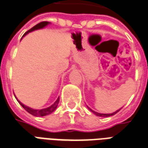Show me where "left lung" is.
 Here are the masks:
<instances>
[{
	"label": "left lung",
	"instance_id": "8db88e82",
	"mask_svg": "<svg viewBox=\"0 0 148 148\" xmlns=\"http://www.w3.org/2000/svg\"><path fill=\"white\" fill-rule=\"evenodd\" d=\"M88 108L89 109V110L92 112L93 114H95L96 116H99V117H109V116H112V115H114L115 114H117L118 112H119V110H120V109L118 110H116L115 112H113V113H111V114H100V113H98V112H96V111H94V110H92L91 108H89L88 107Z\"/></svg>",
	"mask_w": 148,
	"mask_h": 148
}]
</instances>
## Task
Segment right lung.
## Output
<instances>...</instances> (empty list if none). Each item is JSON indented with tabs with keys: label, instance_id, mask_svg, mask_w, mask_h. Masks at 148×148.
Listing matches in <instances>:
<instances>
[{
	"label": "right lung",
	"instance_id": "add662e5",
	"mask_svg": "<svg viewBox=\"0 0 148 148\" xmlns=\"http://www.w3.org/2000/svg\"><path fill=\"white\" fill-rule=\"evenodd\" d=\"M48 24H49V22H41V23H40L37 24L36 26L32 27L31 29H29L28 31H27V32L25 33L23 37H24L25 35H27L28 33L32 32V31H34V30H35V29H42V28H44L45 27H46ZM17 100H18V99H17ZM59 101H60V98H58L57 100L55 102L52 106H50V107H49V108H45V109H41V110H34V109H32V108L27 107V106H26V105L23 104L21 102H19L18 100V102L20 103V105H21L22 107H23L25 110H27L28 113H29L30 114H32V115L34 116H37V117H38V116H45V115H48V114H50L51 113H52V112L56 109V108H57Z\"/></svg>",
	"mask_w": 148,
	"mask_h": 148
}]
</instances>
